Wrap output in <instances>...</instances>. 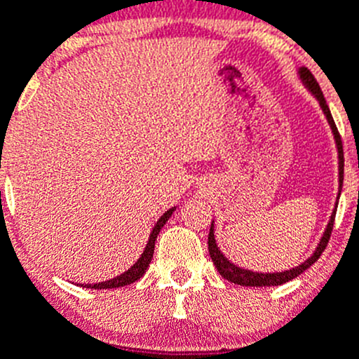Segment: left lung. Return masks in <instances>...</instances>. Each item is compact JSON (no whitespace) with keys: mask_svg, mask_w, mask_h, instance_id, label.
I'll use <instances>...</instances> for the list:
<instances>
[{"mask_svg":"<svg viewBox=\"0 0 359 359\" xmlns=\"http://www.w3.org/2000/svg\"><path fill=\"white\" fill-rule=\"evenodd\" d=\"M298 76H300L302 83L307 87L309 91L312 93L316 100L319 102V107H321L323 114H325L326 121H328L330 128H332V133L333 138H335V145H337V152H339V198H340V191H342V184H344V149H342V140H340V135L337 131L335 123H333V117L332 112H330L328 105H326V100L323 96L321 87H319L318 80L314 79L311 72H309L305 66L298 68ZM337 205L332 212V217H330L328 224H326L325 233H323L321 240H319L318 247L316 250L312 252L311 257L304 261L302 264L298 266L290 268V270H284V272H272V273H261V272H252V270H245V268H240L236 264H233L224 254L221 252V249L217 247V242H215V235H214V221H212L210 226V233H208V254H210L212 261H214L215 268H217V272L224 277L226 280L233 284H240V286H252V287H263V286H280L284 283H290L293 280L294 277H298L300 273H304L307 268H311L316 261L319 259V256L323 254V250L326 249L328 245V240L330 235H332V229H333V221H335V214H337Z\"/></svg>","mask_w":359,"mask_h":359,"instance_id":"8db88e82","label":"left lung"}]
</instances>
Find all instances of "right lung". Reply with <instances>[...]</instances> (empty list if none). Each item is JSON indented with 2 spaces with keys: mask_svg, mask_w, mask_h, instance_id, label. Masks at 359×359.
I'll list each match as a JSON object with an SVG mask.
<instances>
[{
  "mask_svg": "<svg viewBox=\"0 0 359 359\" xmlns=\"http://www.w3.org/2000/svg\"><path fill=\"white\" fill-rule=\"evenodd\" d=\"M173 212H175V207H172L170 210H166L165 214L158 219V222H156L154 228H152L151 235H149L147 245H145L144 252H142V256L135 261L133 266L128 268L126 272L121 273V276H117V277H114V279L105 280V283H100V284H87L86 287H91V290H112V287H123V286H130V284L137 283V280L145 273V270L149 268V264H151L152 256H154L156 238H158L159 231H161L163 226L166 224V221L172 217Z\"/></svg>",
  "mask_w": 359,
  "mask_h": 359,
  "instance_id": "1",
  "label": "right lung"
}]
</instances>
